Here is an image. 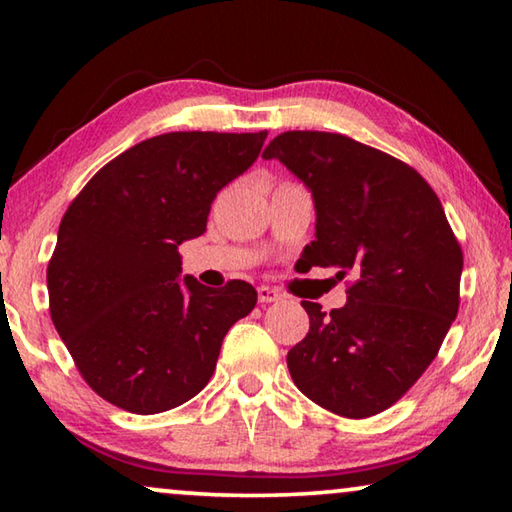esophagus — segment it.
Masks as SVG:
<instances>
[{
  "label": "esophagus",
  "instance_id": "34e87169",
  "mask_svg": "<svg viewBox=\"0 0 512 512\" xmlns=\"http://www.w3.org/2000/svg\"><path fill=\"white\" fill-rule=\"evenodd\" d=\"M257 298H259V302H277V300H282V293L277 291V289H273V287H257Z\"/></svg>",
  "mask_w": 512,
  "mask_h": 512
}]
</instances>
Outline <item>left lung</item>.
<instances>
[{"mask_svg":"<svg viewBox=\"0 0 512 512\" xmlns=\"http://www.w3.org/2000/svg\"><path fill=\"white\" fill-rule=\"evenodd\" d=\"M305 183L316 207L309 268L352 275L348 302L302 300L309 332L287 354L311 402L370 418L420 379L458 314L463 253L418 171L339 133L289 131L262 153Z\"/></svg>","mask_w":512,"mask_h":512,"instance_id":"1","label":"left lung"}]
</instances>
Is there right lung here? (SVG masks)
<instances>
[{
  "label": "right lung",
  "instance_id": "right-lung-1",
  "mask_svg": "<svg viewBox=\"0 0 512 512\" xmlns=\"http://www.w3.org/2000/svg\"><path fill=\"white\" fill-rule=\"evenodd\" d=\"M262 133H164L94 173L60 221L47 266L56 332L94 393L151 415L201 393L223 336L257 305L244 280H180L221 189L257 160Z\"/></svg>",
  "mask_w": 512,
  "mask_h": 512
}]
</instances>
